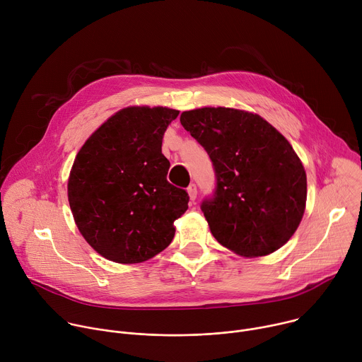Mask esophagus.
Returning a JSON list of instances; mask_svg holds the SVG:
<instances>
[{"instance_id":"34e87169","label":"esophagus","mask_w":362,"mask_h":362,"mask_svg":"<svg viewBox=\"0 0 362 362\" xmlns=\"http://www.w3.org/2000/svg\"><path fill=\"white\" fill-rule=\"evenodd\" d=\"M187 193H189L190 200L194 202V199H196V196H197V189H196V186H194V185H190V186L187 187Z\"/></svg>"}]
</instances>
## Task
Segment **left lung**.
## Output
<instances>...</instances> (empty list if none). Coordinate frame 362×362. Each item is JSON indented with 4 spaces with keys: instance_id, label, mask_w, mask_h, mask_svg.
<instances>
[{
    "instance_id": "1",
    "label": "left lung",
    "mask_w": 362,
    "mask_h": 362,
    "mask_svg": "<svg viewBox=\"0 0 362 362\" xmlns=\"http://www.w3.org/2000/svg\"><path fill=\"white\" fill-rule=\"evenodd\" d=\"M180 123L215 166V197L202 203L215 239L245 257L282 247L306 206V173L285 136L259 115L229 107L183 112Z\"/></svg>"
}]
</instances>
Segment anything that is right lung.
Here are the masks:
<instances>
[{"mask_svg":"<svg viewBox=\"0 0 362 362\" xmlns=\"http://www.w3.org/2000/svg\"><path fill=\"white\" fill-rule=\"evenodd\" d=\"M169 107L129 106L103 123L81 146L70 170L67 194L74 222L87 243L117 264H140L166 249L175 221L187 211L186 190L166 179L162 153Z\"/></svg>","mask_w":362,"mask_h":362,"instance_id":"right-lung-1","label":"right lung"}]
</instances>
